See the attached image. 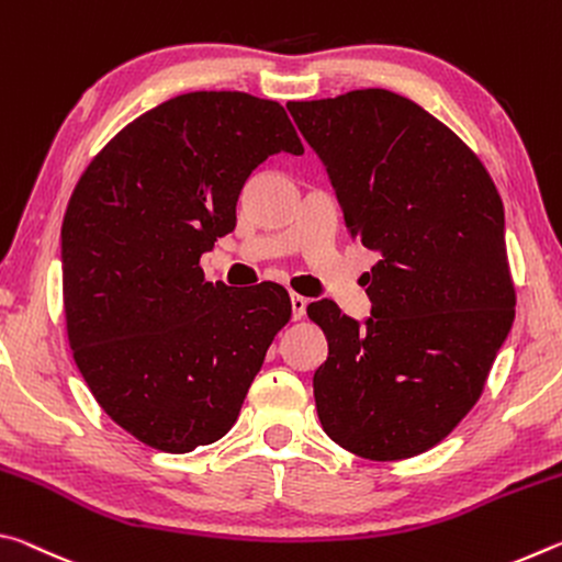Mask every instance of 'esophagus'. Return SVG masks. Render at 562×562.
<instances>
[{"label": "esophagus", "instance_id": "1", "mask_svg": "<svg viewBox=\"0 0 562 562\" xmlns=\"http://www.w3.org/2000/svg\"><path fill=\"white\" fill-rule=\"evenodd\" d=\"M290 302H292V317L294 319H302L304 317V310H307V297H302V294H290Z\"/></svg>", "mask_w": 562, "mask_h": 562}]
</instances>
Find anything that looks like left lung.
Segmentation results:
<instances>
[{
    "instance_id": "obj_1",
    "label": "left lung",
    "mask_w": 562,
    "mask_h": 562,
    "mask_svg": "<svg viewBox=\"0 0 562 562\" xmlns=\"http://www.w3.org/2000/svg\"><path fill=\"white\" fill-rule=\"evenodd\" d=\"M325 160L351 235L379 250L359 327L307 304L329 355L312 386L322 429L369 461L434 449L483 394L516 317L498 188L429 111L384 89L290 101Z\"/></svg>"
}]
</instances>
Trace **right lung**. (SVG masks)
<instances>
[{
    "label": "right lung",
    "mask_w": 562,
    "mask_h": 562,
    "mask_svg": "<svg viewBox=\"0 0 562 562\" xmlns=\"http://www.w3.org/2000/svg\"><path fill=\"white\" fill-rule=\"evenodd\" d=\"M304 154L278 101L193 91L131 121L83 170L61 225L66 335L93 398L133 439L188 453L233 429L292 317L278 282H207L247 176Z\"/></svg>",
    "instance_id": "right-lung-1"
}]
</instances>
